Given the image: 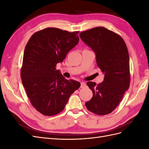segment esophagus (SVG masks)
Listing matches in <instances>:
<instances>
[{"label": "esophagus", "mask_w": 149, "mask_h": 149, "mask_svg": "<svg viewBox=\"0 0 149 149\" xmlns=\"http://www.w3.org/2000/svg\"><path fill=\"white\" fill-rule=\"evenodd\" d=\"M85 86H86L85 83H84V82H81V88H83L84 87H85Z\"/></svg>", "instance_id": "esophagus-1"}]
</instances>
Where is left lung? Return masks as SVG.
Segmentation results:
<instances>
[{"label": "left lung", "mask_w": 149, "mask_h": 149, "mask_svg": "<svg viewBox=\"0 0 149 149\" xmlns=\"http://www.w3.org/2000/svg\"><path fill=\"white\" fill-rule=\"evenodd\" d=\"M79 36L95 52L97 65L104 73L102 83H87L93 97L85 103L86 107L97 115L110 114L119 105L130 86L127 46L119 35L102 26L82 31Z\"/></svg>", "instance_id": "1"}]
</instances>
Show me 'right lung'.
Returning <instances> with one entry per match:
<instances>
[{"instance_id":"add662e5","label":"right lung","mask_w":149,"mask_h":149,"mask_svg":"<svg viewBox=\"0 0 149 149\" xmlns=\"http://www.w3.org/2000/svg\"><path fill=\"white\" fill-rule=\"evenodd\" d=\"M79 31L49 27L35 32L25 48L20 76L31 105L52 116L64 109L69 97L81 86L65 78L56 68L79 42Z\"/></svg>"}]
</instances>
